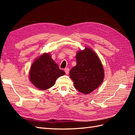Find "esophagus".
Instances as JSON below:
<instances>
[{
    "label": "esophagus",
    "mask_w": 135,
    "mask_h": 135,
    "mask_svg": "<svg viewBox=\"0 0 135 135\" xmlns=\"http://www.w3.org/2000/svg\"><path fill=\"white\" fill-rule=\"evenodd\" d=\"M69 70H70V69L68 68H65V69H64V71H65V73L67 74H68V73H69Z\"/></svg>",
    "instance_id": "34e87169"
}]
</instances>
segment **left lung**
Instances as JSON below:
<instances>
[{
  "label": "left lung",
  "mask_w": 135,
  "mask_h": 135,
  "mask_svg": "<svg viewBox=\"0 0 135 135\" xmlns=\"http://www.w3.org/2000/svg\"><path fill=\"white\" fill-rule=\"evenodd\" d=\"M76 65L71 68L70 76L74 86L84 94L96 89L104 79V70L99 58L88 47L79 51L76 56Z\"/></svg>",
  "instance_id": "8db88e82"
}]
</instances>
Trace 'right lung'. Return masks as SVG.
I'll use <instances>...</instances> for the list:
<instances>
[{"label":"right lung","mask_w":135,"mask_h":135,"mask_svg":"<svg viewBox=\"0 0 135 135\" xmlns=\"http://www.w3.org/2000/svg\"><path fill=\"white\" fill-rule=\"evenodd\" d=\"M64 74V71L60 69L50 54L45 53L33 62L30 71V79L35 87L46 90L52 87L56 79Z\"/></svg>","instance_id":"obj_1"}]
</instances>
